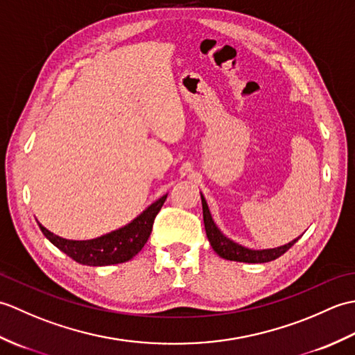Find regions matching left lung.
<instances>
[{"label": "left lung", "mask_w": 355, "mask_h": 355, "mask_svg": "<svg viewBox=\"0 0 355 355\" xmlns=\"http://www.w3.org/2000/svg\"><path fill=\"white\" fill-rule=\"evenodd\" d=\"M201 205H202V218H205V227H206V235L209 238V243L216 252V254H220L221 258L227 261L248 262V263H262V262L275 261L279 258V256L288 250L291 245L296 244L297 239L300 238L299 236L296 239H293L285 245L275 247V248H263V250H254V248L244 247L225 236L224 233L218 229L212 215H210L209 206L202 193H201Z\"/></svg>", "instance_id": "obj_1"}]
</instances>
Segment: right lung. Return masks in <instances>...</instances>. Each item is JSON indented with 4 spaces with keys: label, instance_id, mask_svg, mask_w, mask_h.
I'll return each mask as SVG.
<instances>
[{
    "label": "right lung",
    "instance_id": "obj_1",
    "mask_svg": "<svg viewBox=\"0 0 355 355\" xmlns=\"http://www.w3.org/2000/svg\"><path fill=\"white\" fill-rule=\"evenodd\" d=\"M166 197H168V193L148 206L130 224L94 239H65L45 229L41 223L37 224H40V229L42 230L45 238L53 245H56L59 250L69 254L71 259L82 263V266H112V263H120L132 259L141 250L143 245L146 244L150 232H153L154 220L157 214L160 212Z\"/></svg>",
    "mask_w": 355,
    "mask_h": 355
}]
</instances>
